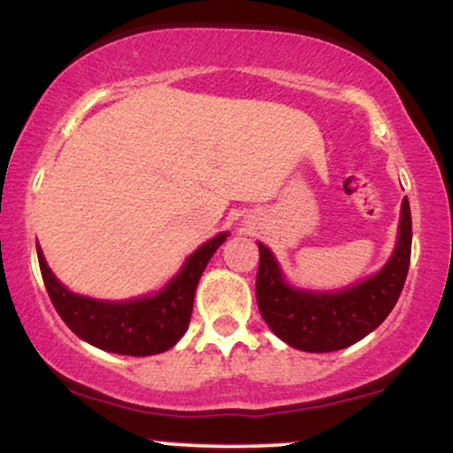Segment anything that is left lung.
I'll use <instances>...</instances> for the list:
<instances>
[{
  "mask_svg": "<svg viewBox=\"0 0 453 453\" xmlns=\"http://www.w3.org/2000/svg\"><path fill=\"white\" fill-rule=\"evenodd\" d=\"M412 220L402 201L400 233L391 259L378 274L342 291H304L285 283L279 261L259 244L257 304L272 333L303 352H334L361 342L395 306L411 265Z\"/></svg>",
  "mask_w": 453,
  "mask_h": 453,
  "instance_id": "8db88e82",
  "label": "left lung"
}]
</instances>
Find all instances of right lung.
<instances>
[{"label": "right lung", "instance_id": "right-lung-1", "mask_svg": "<svg viewBox=\"0 0 453 453\" xmlns=\"http://www.w3.org/2000/svg\"><path fill=\"white\" fill-rule=\"evenodd\" d=\"M226 237L228 233H218L213 240L196 248L179 274L162 291L125 303H105V300L73 294L53 276L38 244L36 252L47 294L62 322L77 337L105 352L150 357V354L166 352L183 337L192 318L198 279Z\"/></svg>", "mask_w": 453, "mask_h": 453}]
</instances>
